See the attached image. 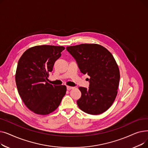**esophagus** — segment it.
<instances>
[{
	"instance_id": "34e87169",
	"label": "esophagus",
	"mask_w": 148,
	"mask_h": 148,
	"mask_svg": "<svg viewBox=\"0 0 148 148\" xmlns=\"http://www.w3.org/2000/svg\"><path fill=\"white\" fill-rule=\"evenodd\" d=\"M66 88H67V90H71L72 89H73V87H71V86H67Z\"/></svg>"
}]
</instances>
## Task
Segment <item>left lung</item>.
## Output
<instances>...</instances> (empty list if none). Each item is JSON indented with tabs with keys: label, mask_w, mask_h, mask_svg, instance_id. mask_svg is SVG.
<instances>
[{
	"label": "left lung",
	"mask_w": 148,
	"mask_h": 148,
	"mask_svg": "<svg viewBox=\"0 0 148 148\" xmlns=\"http://www.w3.org/2000/svg\"><path fill=\"white\" fill-rule=\"evenodd\" d=\"M75 58L80 72L89 77L88 89L79 87V107L84 112L101 114L113 104L118 94L120 72L112 53L97 44H82L66 47Z\"/></svg>",
	"instance_id": "1"
}]
</instances>
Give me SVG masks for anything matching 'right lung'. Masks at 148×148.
Here are the masks:
<instances>
[{"instance_id": "obj_1", "label": "right lung", "mask_w": 148, "mask_h": 148, "mask_svg": "<svg viewBox=\"0 0 148 148\" xmlns=\"http://www.w3.org/2000/svg\"><path fill=\"white\" fill-rule=\"evenodd\" d=\"M64 50L63 46L36 45L26 50L18 60L15 73L18 94L25 106L37 114L54 112L66 94L65 85L54 86L46 82Z\"/></svg>"}]
</instances>
